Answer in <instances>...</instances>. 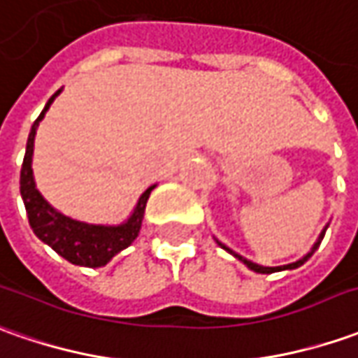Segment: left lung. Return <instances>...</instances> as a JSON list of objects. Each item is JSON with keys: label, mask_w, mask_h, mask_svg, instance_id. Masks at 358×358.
I'll return each instance as SVG.
<instances>
[{"label": "left lung", "mask_w": 358, "mask_h": 358, "mask_svg": "<svg viewBox=\"0 0 358 358\" xmlns=\"http://www.w3.org/2000/svg\"><path fill=\"white\" fill-rule=\"evenodd\" d=\"M327 227H329V223H327V225L323 227V231H322V233H320V237H317V241L313 243V247H312V250H310V252H306V255H303L301 259H298V261H296V262H290V264H284V266H262V264H257V262H252V261H249V259H245V257H241L239 252L231 250L229 247H225V245H223L221 241H217V239H215V241H217V245H220L221 249H225V250H227V252H231V255H233L235 259H239V261L243 262V264H245L247 268H250V271L259 272V274H272V272H280V271H294V268H298V266H301V264L308 261V259L312 257L313 252L317 250V247H320V243H322L323 235H325V231H327Z\"/></svg>", "instance_id": "obj_1"}]
</instances>
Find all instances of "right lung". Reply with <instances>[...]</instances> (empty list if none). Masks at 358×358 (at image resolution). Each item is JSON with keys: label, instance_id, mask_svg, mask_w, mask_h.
Masks as SVG:
<instances>
[{"label": "right lung", "instance_id": "1", "mask_svg": "<svg viewBox=\"0 0 358 358\" xmlns=\"http://www.w3.org/2000/svg\"><path fill=\"white\" fill-rule=\"evenodd\" d=\"M62 92V87L58 90L55 96L46 101L45 109L41 111V115L31 127L29 138H27L25 159L21 166V198L25 203L27 217L29 225L38 239L45 245H48L52 250H57L62 259H66L72 264L78 266H106L117 252L127 249L133 241L137 239L143 217H145V208H147V199L150 192L157 188V184L148 186L141 198L137 199L135 208L131 211L127 220L119 225H97V223H86V221H78L68 217L64 213L55 210L43 194L36 189L35 176H33V150H35V135L38 123L45 119L46 111L52 106V101Z\"/></svg>", "mask_w": 358, "mask_h": 358}]
</instances>
